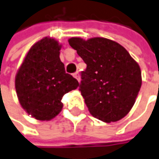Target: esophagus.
Wrapping results in <instances>:
<instances>
[{
    "label": "esophagus",
    "instance_id": "34e87169",
    "mask_svg": "<svg viewBox=\"0 0 159 159\" xmlns=\"http://www.w3.org/2000/svg\"><path fill=\"white\" fill-rule=\"evenodd\" d=\"M73 76H74L75 78L77 80L78 82H80V75L78 72H75V73H74V74H73Z\"/></svg>",
    "mask_w": 159,
    "mask_h": 159
}]
</instances>
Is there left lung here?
<instances>
[{
  "instance_id": "left-lung-1",
  "label": "left lung",
  "mask_w": 159,
  "mask_h": 159,
  "mask_svg": "<svg viewBox=\"0 0 159 159\" xmlns=\"http://www.w3.org/2000/svg\"><path fill=\"white\" fill-rule=\"evenodd\" d=\"M69 43L87 65L79 90L90 114L107 123L121 120L141 89L138 63L121 45L106 38L74 37Z\"/></svg>"
}]
</instances>
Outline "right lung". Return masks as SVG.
<instances>
[{
	"instance_id": "1",
	"label": "right lung",
	"mask_w": 159,
	"mask_h": 159,
	"mask_svg": "<svg viewBox=\"0 0 159 159\" xmlns=\"http://www.w3.org/2000/svg\"><path fill=\"white\" fill-rule=\"evenodd\" d=\"M61 48L56 39H42L30 47L16 75L20 105L36 120H50L57 116L64 94L79 86L78 81L65 71Z\"/></svg>"
}]
</instances>
